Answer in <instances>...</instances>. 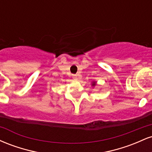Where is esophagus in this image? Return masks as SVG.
Returning <instances> with one entry per match:
<instances>
[{"mask_svg": "<svg viewBox=\"0 0 152 152\" xmlns=\"http://www.w3.org/2000/svg\"><path fill=\"white\" fill-rule=\"evenodd\" d=\"M73 78H74V80H78L77 75H73Z\"/></svg>", "mask_w": 152, "mask_h": 152, "instance_id": "34e87169", "label": "esophagus"}]
</instances>
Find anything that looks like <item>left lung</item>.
Masks as SVG:
<instances>
[{"label":"left lung","instance_id":"left-lung-1","mask_svg":"<svg viewBox=\"0 0 152 152\" xmlns=\"http://www.w3.org/2000/svg\"><path fill=\"white\" fill-rule=\"evenodd\" d=\"M95 85H96V82H95V81H94L93 83H92V86H95Z\"/></svg>","mask_w":152,"mask_h":152}]
</instances>
